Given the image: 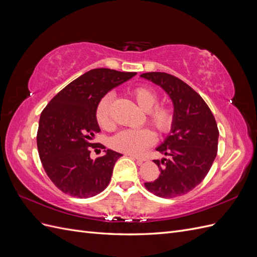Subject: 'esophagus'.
I'll list each match as a JSON object with an SVG mask.
<instances>
[{
	"label": "esophagus",
	"mask_w": 257,
	"mask_h": 257,
	"mask_svg": "<svg viewBox=\"0 0 257 257\" xmlns=\"http://www.w3.org/2000/svg\"><path fill=\"white\" fill-rule=\"evenodd\" d=\"M128 155H130V158H133V159L137 160L138 162H141V163L147 161V159H146V158H143V157H137V155H133V154H128Z\"/></svg>",
	"instance_id": "1"
}]
</instances>
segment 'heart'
Returning a JSON list of instances; mask_svg holds the SVG:
<instances>
[{
    "label": "heart",
    "instance_id": "obj_1",
    "mask_svg": "<svg viewBox=\"0 0 257 257\" xmlns=\"http://www.w3.org/2000/svg\"><path fill=\"white\" fill-rule=\"evenodd\" d=\"M132 96L137 105L144 111H147V118L161 134H167L172 131L175 123V113L169 106L157 105L159 95L153 89L141 85L132 91ZM112 95L106 94L99 99L95 108V119L98 125L104 130H110L113 126L110 108ZM155 143V134L150 128L123 130L114 135L111 146L113 149L128 153L141 154Z\"/></svg>",
    "mask_w": 257,
    "mask_h": 257
}]
</instances>
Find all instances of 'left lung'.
Returning <instances> with one entry per match:
<instances>
[{"label": "left lung", "instance_id": "8db88e82", "mask_svg": "<svg viewBox=\"0 0 257 257\" xmlns=\"http://www.w3.org/2000/svg\"><path fill=\"white\" fill-rule=\"evenodd\" d=\"M160 85L174 104L172 135L157 148L168 159L155 160L160 176L146 189L163 198L189 193L204 180L216 157L219 130L214 116L198 93L177 77L161 72L141 75Z\"/></svg>", "mask_w": 257, "mask_h": 257}]
</instances>
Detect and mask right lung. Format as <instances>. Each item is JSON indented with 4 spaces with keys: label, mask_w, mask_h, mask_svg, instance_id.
<instances>
[{
    "label": "right lung",
    "mask_w": 257,
    "mask_h": 257,
    "mask_svg": "<svg viewBox=\"0 0 257 257\" xmlns=\"http://www.w3.org/2000/svg\"><path fill=\"white\" fill-rule=\"evenodd\" d=\"M136 73L94 68L67 84L41 113L37 149L53 184L73 197L88 198L109 184L121 153L107 149L104 157L90 158L91 141L100 132L95 108L108 91ZM105 149V147H104Z\"/></svg>",
    "instance_id": "obj_1"
}]
</instances>
